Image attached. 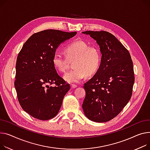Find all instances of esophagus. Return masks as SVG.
Masks as SVG:
<instances>
[{
	"label": "esophagus",
	"mask_w": 150,
	"mask_h": 150,
	"mask_svg": "<svg viewBox=\"0 0 150 150\" xmlns=\"http://www.w3.org/2000/svg\"><path fill=\"white\" fill-rule=\"evenodd\" d=\"M77 87V85H76V84H72L71 85V88H76Z\"/></svg>",
	"instance_id": "1"
}]
</instances>
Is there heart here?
I'll return each mask as SVG.
<instances>
[{"label":"heart","mask_w":150,"mask_h":150,"mask_svg":"<svg viewBox=\"0 0 150 150\" xmlns=\"http://www.w3.org/2000/svg\"><path fill=\"white\" fill-rule=\"evenodd\" d=\"M66 57L57 52L52 58V63L56 70L64 72L69 66V61H74L75 67L64 75V80L69 83L80 82L86 75H92L96 72L101 64V56L99 49L89 46L86 42L77 40L69 44L64 49Z\"/></svg>","instance_id":"heart-1"}]
</instances>
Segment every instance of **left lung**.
I'll return each mask as SVG.
<instances>
[{
	"mask_svg": "<svg viewBox=\"0 0 150 150\" xmlns=\"http://www.w3.org/2000/svg\"><path fill=\"white\" fill-rule=\"evenodd\" d=\"M82 33L95 40L102 54L98 71L84 85L86 94L83 109L90 120L105 122L119 114L132 97L134 83L133 62L128 50L111 33Z\"/></svg>",
	"mask_w": 150,
	"mask_h": 150,
	"instance_id": "1",
	"label": "left lung"
}]
</instances>
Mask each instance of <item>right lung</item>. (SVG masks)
Here are the masks:
<instances>
[{"mask_svg":"<svg viewBox=\"0 0 150 150\" xmlns=\"http://www.w3.org/2000/svg\"><path fill=\"white\" fill-rule=\"evenodd\" d=\"M76 34L44 30L33 34L19 52L14 86L20 104L31 116L45 121L58 114L71 88L57 74L52 58L59 44Z\"/></svg>","mask_w":150,"mask_h":150,"instance_id":"1","label":"right lung"}]
</instances>
